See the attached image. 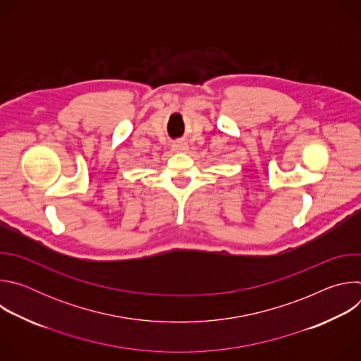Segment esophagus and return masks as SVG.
Listing matches in <instances>:
<instances>
[{
    "label": "esophagus",
    "instance_id": "34e87169",
    "mask_svg": "<svg viewBox=\"0 0 361 361\" xmlns=\"http://www.w3.org/2000/svg\"><path fill=\"white\" fill-rule=\"evenodd\" d=\"M173 149H174L176 152H185V151L188 149V145H187L185 142L178 141V142H176V144L173 145Z\"/></svg>",
    "mask_w": 361,
    "mask_h": 361
}]
</instances>
